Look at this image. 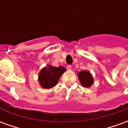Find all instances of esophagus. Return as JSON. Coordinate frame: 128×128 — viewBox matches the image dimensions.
Wrapping results in <instances>:
<instances>
[{
  "instance_id": "1",
  "label": "esophagus",
  "mask_w": 128,
  "mask_h": 128,
  "mask_svg": "<svg viewBox=\"0 0 128 128\" xmlns=\"http://www.w3.org/2000/svg\"><path fill=\"white\" fill-rule=\"evenodd\" d=\"M67 68V70H71V69H72V66L71 65H68L66 66Z\"/></svg>"
}]
</instances>
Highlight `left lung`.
Returning a JSON list of instances; mask_svg holds the SVG:
<instances>
[{"label": "left lung", "mask_w": 128, "mask_h": 128, "mask_svg": "<svg viewBox=\"0 0 128 128\" xmlns=\"http://www.w3.org/2000/svg\"><path fill=\"white\" fill-rule=\"evenodd\" d=\"M78 78L81 84L84 87H90L93 84V78L88 71L84 70L78 73Z\"/></svg>", "instance_id": "8db88e82"}]
</instances>
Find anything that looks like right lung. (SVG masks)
<instances>
[{"label":"right lung","mask_w":128,"mask_h":128,"mask_svg":"<svg viewBox=\"0 0 128 128\" xmlns=\"http://www.w3.org/2000/svg\"><path fill=\"white\" fill-rule=\"evenodd\" d=\"M66 71L63 66L54 67L48 66L43 68L39 74V82L42 88H50L58 84L62 73Z\"/></svg>","instance_id":"add662e5"}]
</instances>
